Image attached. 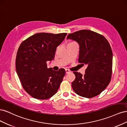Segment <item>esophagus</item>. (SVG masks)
Listing matches in <instances>:
<instances>
[{
	"label": "esophagus",
	"instance_id": "esophagus-1",
	"mask_svg": "<svg viewBox=\"0 0 127 127\" xmlns=\"http://www.w3.org/2000/svg\"><path fill=\"white\" fill-rule=\"evenodd\" d=\"M66 70V74H69V73H70L71 72L69 70L67 69H66V70Z\"/></svg>",
	"mask_w": 127,
	"mask_h": 127
}]
</instances>
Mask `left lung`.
Instances as JSON below:
<instances>
[{
  "label": "left lung",
  "instance_id": "8db88e82",
  "mask_svg": "<svg viewBox=\"0 0 127 127\" xmlns=\"http://www.w3.org/2000/svg\"><path fill=\"white\" fill-rule=\"evenodd\" d=\"M67 39L79 45L78 62L87 65L85 74L74 72L73 90L80 96L92 98L100 94L109 85L112 72V49L106 38L96 32L83 30L69 34Z\"/></svg>",
  "mask_w": 127,
  "mask_h": 127
}]
</instances>
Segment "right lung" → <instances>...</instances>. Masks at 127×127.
<instances>
[{
  "label": "right lung",
  "instance_id": "1",
  "mask_svg": "<svg viewBox=\"0 0 127 127\" xmlns=\"http://www.w3.org/2000/svg\"><path fill=\"white\" fill-rule=\"evenodd\" d=\"M67 34L36 33L23 41L19 47L15 63L16 72L23 87L32 97L46 99L58 90L65 70L48 68L47 61L54 59L57 47Z\"/></svg>",
  "mask_w": 127,
  "mask_h": 127
}]
</instances>
